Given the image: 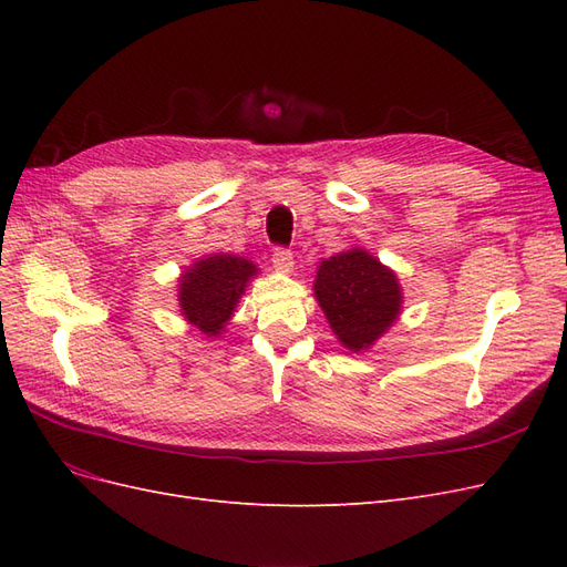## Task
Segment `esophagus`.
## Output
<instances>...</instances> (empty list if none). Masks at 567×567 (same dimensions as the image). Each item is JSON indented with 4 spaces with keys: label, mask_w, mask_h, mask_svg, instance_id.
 I'll use <instances>...</instances> for the list:
<instances>
[{
    "label": "esophagus",
    "mask_w": 567,
    "mask_h": 567,
    "mask_svg": "<svg viewBox=\"0 0 567 567\" xmlns=\"http://www.w3.org/2000/svg\"><path fill=\"white\" fill-rule=\"evenodd\" d=\"M271 262L279 271H290V269H293V252H290L288 248H281V246L274 248Z\"/></svg>",
    "instance_id": "obj_1"
}]
</instances>
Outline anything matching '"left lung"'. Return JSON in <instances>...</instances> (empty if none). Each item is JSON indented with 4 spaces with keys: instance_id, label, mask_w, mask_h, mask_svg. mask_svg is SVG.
Segmentation results:
<instances>
[{
    "instance_id": "left-lung-1",
    "label": "left lung",
    "mask_w": 567,
    "mask_h": 567,
    "mask_svg": "<svg viewBox=\"0 0 567 567\" xmlns=\"http://www.w3.org/2000/svg\"><path fill=\"white\" fill-rule=\"evenodd\" d=\"M315 293L333 333L352 352L367 350L400 315V284L367 250L338 252L323 260Z\"/></svg>"
}]
</instances>
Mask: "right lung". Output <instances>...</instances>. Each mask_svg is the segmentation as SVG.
<instances>
[{"instance_id": "obj_1", "label": "right lung", "mask_w": 567, "mask_h": 567, "mask_svg": "<svg viewBox=\"0 0 567 567\" xmlns=\"http://www.w3.org/2000/svg\"><path fill=\"white\" fill-rule=\"evenodd\" d=\"M257 269L236 255L205 257L188 269L179 281L182 315L198 331L217 336L231 319L248 279Z\"/></svg>"}]
</instances>
